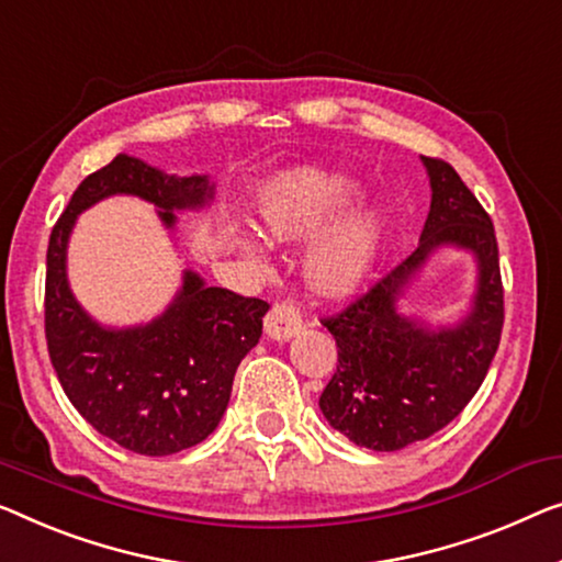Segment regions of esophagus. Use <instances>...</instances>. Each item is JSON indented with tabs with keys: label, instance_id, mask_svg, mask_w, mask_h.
I'll return each instance as SVG.
<instances>
[{
	"label": "esophagus",
	"instance_id": "1",
	"mask_svg": "<svg viewBox=\"0 0 562 562\" xmlns=\"http://www.w3.org/2000/svg\"><path fill=\"white\" fill-rule=\"evenodd\" d=\"M300 328H303V315H300V307L295 303L272 305V310L265 317L267 338L278 342L290 340L292 335L300 333Z\"/></svg>",
	"mask_w": 562,
	"mask_h": 562
}]
</instances>
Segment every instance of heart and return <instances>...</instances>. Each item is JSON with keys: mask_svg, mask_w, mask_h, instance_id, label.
I'll return each instance as SVG.
<instances>
[{"mask_svg": "<svg viewBox=\"0 0 562 562\" xmlns=\"http://www.w3.org/2000/svg\"><path fill=\"white\" fill-rule=\"evenodd\" d=\"M356 196L358 183L348 176L303 166L274 176L255 199L259 229L278 245L307 241L329 229L307 255L305 278L317 295L330 300L361 288L383 241V216L375 209L345 214ZM227 237L245 257L262 259V247L249 232L232 227Z\"/></svg>", "mask_w": 562, "mask_h": 562, "instance_id": "1", "label": "heart"}]
</instances>
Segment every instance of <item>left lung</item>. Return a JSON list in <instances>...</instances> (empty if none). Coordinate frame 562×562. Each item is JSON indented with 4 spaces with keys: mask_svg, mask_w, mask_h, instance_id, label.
Returning a JSON list of instances; mask_svg holds the SVG:
<instances>
[{
    "mask_svg": "<svg viewBox=\"0 0 562 562\" xmlns=\"http://www.w3.org/2000/svg\"><path fill=\"white\" fill-rule=\"evenodd\" d=\"M431 209L418 247L338 315L323 317L338 346V371L321 396L333 429L373 451L429 439L464 412L499 348L505 290L490 214L441 158L422 156ZM454 244L477 259L473 310L434 331L397 313L395 303L434 248Z\"/></svg>",
    "mask_w": 562,
    "mask_h": 562,
    "instance_id": "obj_1",
    "label": "left lung"
}]
</instances>
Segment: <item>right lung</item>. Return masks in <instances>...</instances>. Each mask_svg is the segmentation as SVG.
<instances>
[{
	"instance_id": "add662e5",
	"label": "right lung",
	"mask_w": 562,
	"mask_h": 562,
	"mask_svg": "<svg viewBox=\"0 0 562 562\" xmlns=\"http://www.w3.org/2000/svg\"><path fill=\"white\" fill-rule=\"evenodd\" d=\"M131 194L156 204L173 227L181 209L214 196L206 176H169L119 154L75 189L49 234L45 280V338L60 386L98 434L136 454L166 457L196 447L227 412L232 381L262 335L270 305L224 288H206L196 272L164 315L136 328H103L67 284V239L80 212L95 201Z\"/></svg>"
}]
</instances>
